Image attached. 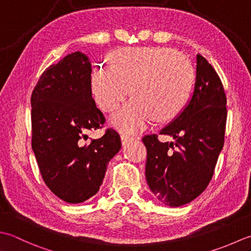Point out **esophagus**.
<instances>
[{
	"instance_id": "1",
	"label": "esophagus",
	"mask_w": 251,
	"mask_h": 251,
	"mask_svg": "<svg viewBox=\"0 0 251 251\" xmlns=\"http://www.w3.org/2000/svg\"><path fill=\"white\" fill-rule=\"evenodd\" d=\"M132 140H134V136H132L130 134H126V133H125V134H121V142H122V144H124V145L127 144V143H129Z\"/></svg>"
}]
</instances>
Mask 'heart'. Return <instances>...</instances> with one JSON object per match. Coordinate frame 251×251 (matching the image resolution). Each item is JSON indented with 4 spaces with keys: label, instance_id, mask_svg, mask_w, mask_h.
<instances>
[{
    "label": "heart",
    "instance_id": "obj_1",
    "mask_svg": "<svg viewBox=\"0 0 251 251\" xmlns=\"http://www.w3.org/2000/svg\"><path fill=\"white\" fill-rule=\"evenodd\" d=\"M110 67L96 65L91 91L105 111L116 109L130 92L134 96L111 116L117 129L136 132L151 124L171 120L190 99L194 70L191 61L167 48L120 49L109 56Z\"/></svg>",
    "mask_w": 251,
    "mask_h": 251
}]
</instances>
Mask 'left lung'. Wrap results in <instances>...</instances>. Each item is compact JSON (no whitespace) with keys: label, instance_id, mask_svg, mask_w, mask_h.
<instances>
[{"label":"left lung","instance_id":"left-lung-1","mask_svg":"<svg viewBox=\"0 0 251 251\" xmlns=\"http://www.w3.org/2000/svg\"><path fill=\"white\" fill-rule=\"evenodd\" d=\"M226 97L216 70L196 56V79L190 100L160 134L173 137L161 143L146 135L145 176L154 196L166 206L180 207L206 190L223 148Z\"/></svg>","mask_w":251,"mask_h":251}]
</instances>
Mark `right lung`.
<instances>
[{
	"label": "right lung",
	"instance_id": "1",
	"mask_svg": "<svg viewBox=\"0 0 251 251\" xmlns=\"http://www.w3.org/2000/svg\"><path fill=\"white\" fill-rule=\"evenodd\" d=\"M91 74L88 56L71 53L44 71L31 95L32 150L40 172L68 203L83 202L100 191L107 165L121 148L112 129L84 143L86 132L105 124L92 97Z\"/></svg>",
	"mask_w": 251,
	"mask_h": 251
}]
</instances>
